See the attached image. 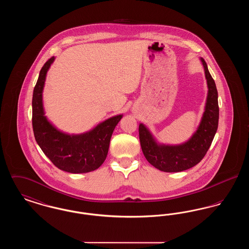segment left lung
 Listing matches in <instances>:
<instances>
[{
	"instance_id": "left-lung-1",
	"label": "left lung",
	"mask_w": 249,
	"mask_h": 249,
	"mask_svg": "<svg viewBox=\"0 0 249 249\" xmlns=\"http://www.w3.org/2000/svg\"><path fill=\"white\" fill-rule=\"evenodd\" d=\"M207 84V96L201 121L190 138L178 144L159 142L142 123L139 124V138L146 160L160 171L178 173L198 164L208 151L218 126L217 90L206 62L200 58Z\"/></svg>"
}]
</instances>
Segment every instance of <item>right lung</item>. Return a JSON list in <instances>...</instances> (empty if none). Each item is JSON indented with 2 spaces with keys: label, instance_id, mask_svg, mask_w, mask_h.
<instances>
[{
  "label": "right lung",
  "instance_id": "1",
  "mask_svg": "<svg viewBox=\"0 0 249 249\" xmlns=\"http://www.w3.org/2000/svg\"><path fill=\"white\" fill-rule=\"evenodd\" d=\"M52 57L42 67L33 94V128L36 142L56 167L71 174L92 172L107 159L112 133L123 115H117L81 133L58 129L46 116L43 91Z\"/></svg>",
  "mask_w": 249,
  "mask_h": 249
}]
</instances>
